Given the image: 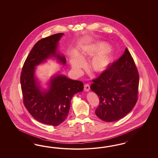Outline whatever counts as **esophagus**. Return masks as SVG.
Masks as SVG:
<instances>
[{
  "label": "esophagus",
  "instance_id": "1",
  "mask_svg": "<svg viewBox=\"0 0 158 158\" xmlns=\"http://www.w3.org/2000/svg\"><path fill=\"white\" fill-rule=\"evenodd\" d=\"M84 90L85 91H89L90 90V85L89 84H85L84 86Z\"/></svg>",
  "mask_w": 158,
  "mask_h": 158
}]
</instances>
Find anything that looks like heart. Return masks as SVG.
Returning <instances> with one entry per match:
<instances>
[{"instance_id": "b5f03b06", "label": "heart", "mask_w": 158, "mask_h": 158, "mask_svg": "<svg viewBox=\"0 0 158 158\" xmlns=\"http://www.w3.org/2000/svg\"><path fill=\"white\" fill-rule=\"evenodd\" d=\"M110 46L104 42H94L87 44L82 48L81 56L72 51L70 56V63L73 70L80 72L85 66L84 58H91L89 67L92 72L101 74L110 67L113 61L114 53L109 49Z\"/></svg>"}]
</instances>
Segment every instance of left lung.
Wrapping results in <instances>:
<instances>
[{
	"instance_id": "left-lung-1",
	"label": "left lung",
	"mask_w": 158,
	"mask_h": 158,
	"mask_svg": "<svg viewBox=\"0 0 158 158\" xmlns=\"http://www.w3.org/2000/svg\"><path fill=\"white\" fill-rule=\"evenodd\" d=\"M93 81L90 89L100 99L96 110L100 119L114 122L133 110L138 98L139 75L127 48L118 61Z\"/></svg>"
}]
</instances>
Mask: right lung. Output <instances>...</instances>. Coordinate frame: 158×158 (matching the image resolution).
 Returning a JSON list of instances; mask_svg holds the SVG:
<instances>
[{"label":"right lung","mask_w":158,"mask_h":158,"mask_svg":"<svg viewBox=\"0 0 158 158\" xmlns=\"http://www.w3.org/2000/svg\"><path fill=\"white\" fill-rule=\"evenodd\" d=\"M64 35L54 34L39 40L24 62L20 77L23 102L30 114L39 122L55 126L67 118L73 96L84 88L81 81L56 73L44 89L36 77V67L50 58L65 65V56L57 52L59 40Z\"/></svg>","instance_id":"1"}]
</instances>
